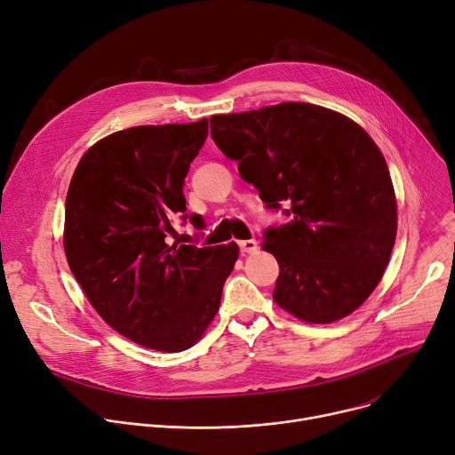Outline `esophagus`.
<instances>
[{"label":"esophagus","instance_id":"1","mask_svg":"<svg viewBox=\"0 0 455 455\" xmlns=\"http://www.w3.org/2000/svg\"><path fill=\"white\" fill-rule=\"evenodd\" d=\"M238 247H240L242 255H249V253H255L259 243H257V240H242V242H238Z\"/></svg>","mask_w":455,"mask_h":455}]
</instances>
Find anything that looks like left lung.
<instances>
[{"label":"left lung","mask_w":455,"mask_h":455,"mask_svg":"<svg viewBox=\"0 0 455 455\" xmlns=\"http://www.w3.org/2000/svg\"><path fill=\"white\" fill-rule=\"evenodd\" d=\"M212 137L267 210L280 275L273 298L296 318L331 323L379 283L395 240V195L381 151L355 121L309 103L213 116ZM285 204L288 208L282 209Z\"/></svg>","instance_id":"obj_1"}]
</instances>
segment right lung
Wrapping results in <instances>:
<instances>
[{"instance_id":"obj_1","label":"right lung","mask_w":455,"mask_h":455,"mask_svg":"<svg viewBox=\"0 0 455 455\" xmlns=\"http://www.w3.org/2000/svg\"><path fill=\"white\" fill-rule=\"evenodd\" d=\"M208 119L135 126L93 144L67 195L65 253L93 309L110 327L148 348H189L215 318L238 259L235 242L198 247L172 242L173 219Z\"/></svg>"}]
</instances>
